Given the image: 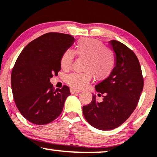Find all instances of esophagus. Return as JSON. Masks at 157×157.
<instances>
[{
    "instance_id": "1",
    "label": "esophagus",
    "mask_w": 157,
    "mask_h": 157,
    "mask_svg": "<svg viewBox=\"0 0 157 157\" xmlns=\"http://www.w3.org/2000/svg\"><path fill=\"white\" fill-rule=\"evenodd\" d=\"M70 93H71V94L79 93H80V90H76L75 88H72V87H71V88H70Z\"/></svg>"
}]
</instances>
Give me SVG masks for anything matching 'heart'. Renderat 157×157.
Instances as JSON below:
<instances>
[{
    "mask_svg": "<svg viewBox=\"0 0 157 157\" xmlns=\"http://www.w3.org/2000/svg\"><path fill=\"white\" fill-rule=\"evenodd\" d=\"M75 53L85 59L83 73H72L66 77L69 85L76 89L84 88L90 82L92 77L95 80H103L110 76L116 66V56L110 49L104 47L101 41L95 39H82L77 42ZM75 52L67 49L62 54L60 64L64 70L72 67Z\"/></svg>",
    "mask_w": 157,
    "mask_h": 157,
    "instance_id": "1",
    "label": "heart"
}]
</instances>
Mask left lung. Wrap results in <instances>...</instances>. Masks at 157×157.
Masks as SVG:
<instances>
[{
	"label": "left lung",
	"instance_id": "obj_1",
	"mask_svg": "<svg viewBox=\"0 0 157 157\" xmlns=\"http://www.w3.org/2000/svg\"><path fill=\"white\" fill-rule=\"evenodd\" d=\"M109 44L115 52L116 66L109 77L95 85L103 100L98 102L93 95L91 103L82 107L87 122L103 131L113 130L129 118L144 87L141 65L134 52L118 41H110Z\"/></svg>",
	"mask_w": 157,
	"mask_h": 157
}]
</instances>
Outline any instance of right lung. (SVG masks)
I'll return each mask as SVG.
<instances>
[{
    "label": "right lung",
    "mask_w": 157,
    "mask_h": 157,
    "mask_svg": "<svg viewBox=\"0 0 157 157\" xmlns=\"http://www.w3.org/2000/svg\"><path fill=\"white\" fill-rule=\"evenodd\" d=\"M75 41L71 35L45 33L22 50L11 72V88L16 107L26 120L44 125L55 120L70 95L64 85L54 89L50 82L61 70L60 59Z\"/></svg>",
    "instance_id": "add662e5"
}]
</instances>
